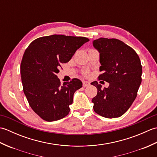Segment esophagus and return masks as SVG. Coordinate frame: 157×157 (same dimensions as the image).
<instances>
[{"instance_id": "esophagus-1", "label": "esophagus", "mask_w": 157, "mask_h": 157, "mask_svg": "<svg viewBox=\"0 0 157 157\" xmlns=\"http://www.w3.org/2000/svg\"><path fill=\"white\" fill-rule=\"evenodd\" d=\"M90 85V82H88V81H84L83 82V87H87V86H88Z\"/></svg>"}]
</instances>
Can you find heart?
<instances>
[{
  "label": "heart",
  "mask_w": 157,
  "mask_h": 157,
  "mask_svg": "<svg viewBox=\"0 0 157 157\" xmlns=\"http://www.w3.org/2000/svg\"><path fill=\"white\" fill-rule=\"evenodd\" d=\"M85 74H86V75H88V72H87V71H86V72L85 73Z\"/></svg>",
  "instance_id": "1"
}]
</instances>
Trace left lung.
I'll return each instance as SVG.
<instances>
[{
    "label": "left lung",
    "mask_w": 157,
    "mask_h": 157,
    "mask_svg": "<svg viewBox=\"0 0 157 157\" xmlns=\"http://www.w3.org/2000/svg\"><path fill=\"white\" fill-rule=\"evenodd\" d=\"M100 54L99 79L109 83L102 89L97 82L91 84L98 90L92 100L94 111L106 118L123 115L132 105L142 82V68L137 53L117 39L100 38L92 42Z\"/></svg>",
    "instance_id": "obj_1"
}]
</instances>
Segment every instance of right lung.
<instances>
[{
    "label": "right lung",
    "instance_id": "1",
    "mask_svg": "<svg viewBox=\"0 0 157 157\" xmlns=\"http://www.w3.org/2000/svg\"><path fill=\"white\" fill-rule=\"evenodd\" d=\"M89 40L55 34L36 39L26 48L21 63L23 92L33 111L42 119L54 121L69 114L73 94L82 87V82L75 78L61 86L56 73L61 63L69 62Z\"/></svg>",
    "mask_w": 157,
    "mask_h": 157
}]
</instances>
